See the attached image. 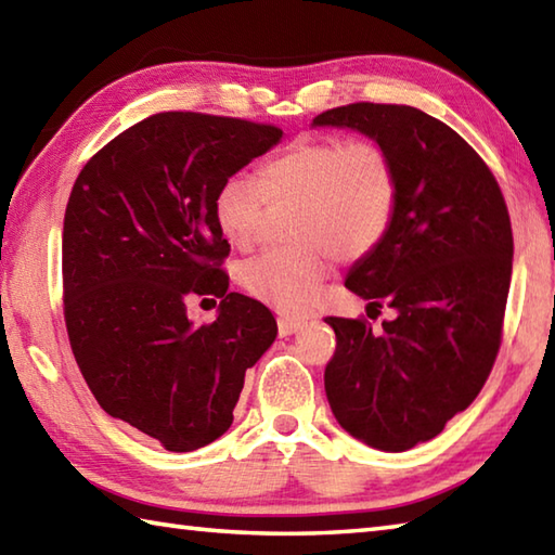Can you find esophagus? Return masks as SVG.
<instances>
[{
  "label": "esophagus",
  "mask_w": 555,
  "mask_h": 555,
  "mask_svg": "<svg viewBox=\"0 0 555 555\" xmlns=\"http://www.w3.org/2000/svg\"><path fill=\"white\" fill-rule=\"evenodd\" d=\"M276 324H279V334H281V336H291V334H296V332L302 327V320L288 318V314H279Z\"/></svg>",
  "instance_id": "obj_1"
}]
</instances>
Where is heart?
I'll list each match as a JSON object with an SVG mask.
<instances>
[{
  "instance_id": "obj_1",
  "label": "heart",
  "mask_w": 555,
  "mask_h": 555,
  "mask_svg": "<svg viewBox=\"0 0 555 555\" xmlns=\"http://www.w3.org/2000/svg\"><path fill=\"white\" fill-rule=\"evenodd\" d=\"M399 180L387 149L375 139H298L257 168V180L235 172L214 194V219L228 243L249 249L262 231L267 204H298L296 247L267 249L243 267L249 296L286 312L318 300L336 253L371 255L395 223Z\"/></svg>"
}]
</instances>
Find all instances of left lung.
<instances>
[{"mask_svg": "<svg viewBox=\"0 0 555 555\" xmlns=\"http://www.w3.org/2000/svg\"><path fill=\"white\" fill-rule=\"evenodd\" d=\"M314 125L351 127L387 149L399 180L395 223L346 286L395 308L324 318L336 349L324 389L353 438L404 452L472 404L501 351L513 274V225L491 168L440 119L411 105L351 103Z\"/></svg>", "mask_w": 555, "mask_h": 555, "instance_id": "1", "label": "left lung"}]
</instances>
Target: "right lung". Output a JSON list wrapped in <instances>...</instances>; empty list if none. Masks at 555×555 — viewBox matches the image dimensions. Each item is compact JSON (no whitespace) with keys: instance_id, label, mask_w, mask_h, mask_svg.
I'll use <instances>...</instances> for the list:
<instances>
[{"instance_id":"obj_1","label":"right lung","mask_w":555,"mask_h":555,"mask_svg":"<svg viewBox=\"0 0 555 555\" xmlns=\"http://www.w3.org/2000/svg\"><path fill=\"white\" fill-rule=\"evenodd\" d=\"M281 134L241 117L158 113L107 141L72 188L62 298L76 365L105 414L170 452L231 428L245 371L276 339L267 306L228 293L214 194ZM192 297H219L220 318L194 328Z\"/></svg>"}]
</instances>
